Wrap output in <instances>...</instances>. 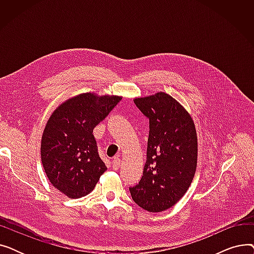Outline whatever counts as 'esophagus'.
<instances>
[{
  "instance_id": "34e87169",
  "label": "esophagus",
  "mask_w": 254,
  "mask_h": 254,
  "mask_svg": "<svg viewBox=\"0 0 254 254\" xmlns=\"http://www.w3.org/2000/svg\"><path fill=\"white\" fill-rule=\"evenodd\" d=\"M112 162H113V163H112V167H113V170L117 171V170L119 169L120 163H122V161H120V157H119V156H115V157L113 158V161H112Z\"/></svg>"
}]
</instances>
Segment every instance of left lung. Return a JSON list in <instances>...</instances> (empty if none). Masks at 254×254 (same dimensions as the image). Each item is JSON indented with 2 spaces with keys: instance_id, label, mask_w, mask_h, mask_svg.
Returning <instances> with one entry per match:
<instances>
[{
  "instance_id": "left-lung-1",
  "label": "left lung",
  "mask_w": 254,
  "mask_h": 254,
  "mask_svg": "<svg viewBox=\"0 0 254 254\" xmlns=\"http://www.w3.org/2000/svg\"><path fill=\"white\" fill-rule=\"evenodd\" d=\"M149 119L147 159L140 182L129 188L134 202L148 212L174 206L194 177L197 138L193 120L165 92L134 100Z\"/></svg>"
}]
</instances>
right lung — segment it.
Masks as SVG:
<instances>
[{
    "mask_svg": "<svg viewBox=\"0 0 254 254\" xmlns=\"http://www.w3.org/2000/svg\"><path fill=\"white\" fill-rule=\"evenodd\" d=\"M122 100L86 92L61 104L49 117L41 140V161L55 188L70 198L95 189L107 170L92 130Z\"/></svg>",
    "mask_w": 254,
    "mask_h": 254,
    "instance_id": "1",
    "label": "right lung"
}]
</instances>
